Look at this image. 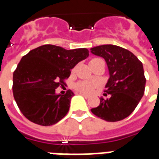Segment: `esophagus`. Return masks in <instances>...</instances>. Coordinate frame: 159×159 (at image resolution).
I'll return each mask as SVG.
<instances>
[{
  "label": "esophagus",
  "instance_id": "esophagus-1",
  "mask_svg": "<svg viewBox=\"0 0 159 159\" xmlns=\"http://www.w3.org/2000/svg\"><path fill=\"white\" fill-rule=\"evenodd\" d=\"M80 95H81V96H83L84 97H85V98H89V96L88 95H86V94H84V93H80Z\"/></svg>",
  "mask_w": 159,
  "mask_h": 159
}]
</instances>
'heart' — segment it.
<instances>
[{
  "label": "heart",
  "mask_w": 159,
  "mask_h": 159,
  "mask_svg": "<svg viewBox=\"0 0 159 159\" xmlns=\"http://www.w3.org/2000/svg\"><path fill=\"white\" fill-rule=\"evenodd\" d=\"M100 61H103L101 58H92L90 61V64L94 63V62H100ZM97 86V83L94 81H80L77 84H75V87L76 90L79 91L84 92V93H91V91H93L94 89Z\"/></svg>",
  "instance_id": "heart-1"
}]
</instances>
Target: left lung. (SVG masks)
Segmentation results:
<instances>
[{
    "label": "left lung",
    "instance_id": "1",
    "mask_svg": "<svg viewBox=\"0 0 159 159\" xmlns=\"http://www.w3.org/2000/svg\"><path fill=\"white\" fill-rule=\"evenodd\" d=\"M91 52L105 59L109 79L100 105L91 111L107 122L125 119L135 110L144 95L146 78L143 65L131 52L114 45L91 48Z\"/></svg>",
    "mask_w": 159,
    "mask_h": 159
}]
</instances>
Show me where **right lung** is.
I'll return each mask as SVG.
<instances>
[{"label":"right lung","instance_id":"right-lung-1","mask_svg":"<svg viewBox=\"0 0 159 159\" xmlns=\"http://www.w3.org/2000/svg\"><path fill=\"white\" fill-rule=\"evenodd\" d=\"M89 56L86 48L66 50L44 45L24 56L13 73V97L21 113L39 125H55L68 113L75 94L56 93L72 68Z\"/></svg>","mask_w":159,"mask_h":159}]
</instances>
